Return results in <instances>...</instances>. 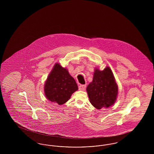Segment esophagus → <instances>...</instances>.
Masks as SVG:
<instances>
[{"label": "esophagus", "mask_w": 154, "mask_h": 154, "mask_svg": "<svg viewBox=\"0 0 154 154\" xmlns=\"http://www.w3.org/2000/svg\"><path fill=\"white\" fill-rule=\"evenodd\" d=\"M86 89V85H80L79 90L80 91H85Z\"/></svg>", "instance_id": "1"}]
</instances>
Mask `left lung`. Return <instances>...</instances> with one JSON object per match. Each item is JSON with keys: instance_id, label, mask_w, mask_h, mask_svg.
Returning a JSON list of instances; mask_svg holds the SVG:
<instances>
[{"instance_id": "8db88e82", "label": "left lung", "mask_w": 154, "mask_h": 154, "mask_svg": "<svg viewBox=\"0 0 154 154\" xmlns=\"http://www.w3.org/2000/svg\"><path fill=\"white\" fill-rule=\"evenodd\" d=\"M91 103L97 109L109 107L116 100L118 86L110 69L102 71L96 69L94 78L87 88Z\"/></svg>"}]
</instances>
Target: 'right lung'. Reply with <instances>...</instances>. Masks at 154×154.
<instances>
[{
  "mask_svg": "<svg viewBox=\"0 0 154 154\" xmlns=\"http://www.w3.org/2000/svg\"><path fill=\"white\" fill-rule=\"evenodd\" d=\"M77 89V84L69 72L56 63L45 83L44 92L47 99L61 105L69 100Z\"/></svg>",
  "mask_w": 154,
  "mask_h": 154,
  "instance_id": "1",
  "label": "right lung"
}]
</instances>
